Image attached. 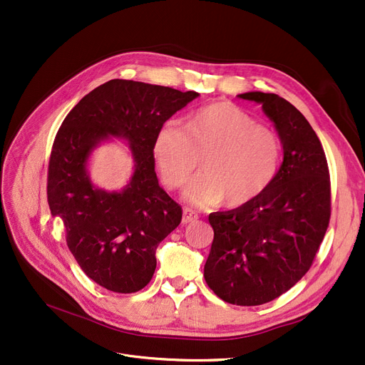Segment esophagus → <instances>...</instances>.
I'll return each instance as SVG.
<instances>
[{"instance_id": "esophagus-1", "label": "esophagus", "mask_w": 365, "mask_h": 365, "mask_svg": "<svg viewBox=\"0 0 365 365\" xmlns=\"http://www.w3.org/2000/svg\"><path fill=\"white\" fill-rule=\"evenodd\" d=\"M197 219H198V215L195 213V212H192V210H189V208H186L185 212H183V219H182V222L186 225V223H194V222H197Z\"/></svg>"}]
</instances>
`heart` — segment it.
<instances>
[{"label":"heart","mask_w":365,"mask_h":365,"mask_svg":"<svg viewBox=\"0 0 365 365\" xmlns=\"http://www.w3.org/2000/svg\"><path fill=\"white\" fill-rule=\"evenodd\" d=\"M187 183L183 197L198 205L238 207L266 192L281 164L277 134L232 103H212L189 115L185 127L165 123L153 139V157L168 187Z\"/></svg>","instance_id":"obj_1"}]
</instances>
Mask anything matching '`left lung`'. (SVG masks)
Wrapping results in <instances>:
<instances>
[{
  "label": "left lung",
  "mask_w": 365,
  "mask_h": 365,
  "mask_svg": "<svg viewBox=\"0 0 365 365\" xmlns=\"http://www.w3.org/2000/svg\"><path fill=\"white\" fill-rule=\"evenodd\" d=\"M240 99L262 105L282 145V164L256 200L208 216L215 240L204 278L222 300L271 302L309 271L330 222V176L321 142L303 115L274 93Z\"/></svg>",
  "instance_id": "1"
}]
</instances>
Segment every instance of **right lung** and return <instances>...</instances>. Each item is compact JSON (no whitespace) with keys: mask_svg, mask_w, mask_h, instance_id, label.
<instances>
[{"mask_svg":"<svg viewBox=\"0 0 365 365\" xmlns=\"http://www.w3.org/2000/svg\"><path fill=\"white\" fill-rule=\"evenodd\" d=\"M200 93L133 80H110L73 106L51 149L47 198L63 220L66 242L84 274L115 293H136L157 267L160 242L179 226L182 208L160 186L153 139L164 123ZM124 140L133 173L120 191L89 179L92 152Z\"/></svg>","mask_w":365,"mask_h":365,"instance_id":"right-lung-1","label":"right lung"}]
</instances>
